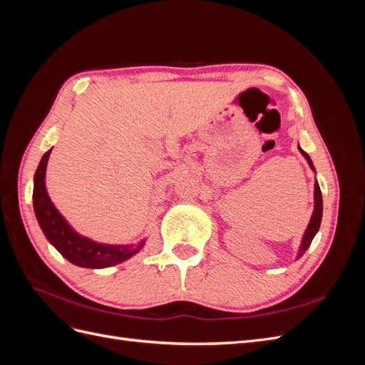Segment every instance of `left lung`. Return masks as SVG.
Listing matches in <instances>:
<instances>
[{"label": "left lung", "mask_w": 365, "mask_h": 365, "mask_svg": "<svg viewBox=\"0 0 365 365\" xmlns=\"http://www.w3.org/2000/svg\"><path fill=\"white\" fill-rule=\"evenodd\" d=\"M298 149H300V148H298ZM300 152L303 153V157L307 160L309 165H311V169L315 172L314 164H312L311 158H309L307 153H306L303 149H300ZM322 216H323V197H322V190H319L318 182H315V208H314L311 222H309L306 233H304V236H303L302 247H300V250H298L297 259H300V257L303 256V254L306 252V250L309 248V245H311V242H312L314 236L317 235V231H318V228H319V224H322Z\"/></svg>", "instance_id": "1"}]
</instances>
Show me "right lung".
Here are the masks:
<instances>
[{
	"mask_svg": "<svg viewBox=\"0 0 365 365\" xmlns=\"http://www.w3.org/2000/svg\"><path fill=\"white\" fill-rule=\"evenodd\" d=\"M47 150L38 165L35 173V189H33V207L38 222L48 239L62 256L77 267L83 268H106L121 263L137 254L146 240L137 245H103L97 244L83 236H79L67 224L56 207L53 205L46 190V169L50 157Z\"/></svg>",
	"mask_w": 365,
	"mask_h": 365,
	"instance_id": "right-lung-1",
	"label": "right lung"
}]
</instances>
